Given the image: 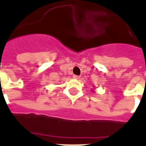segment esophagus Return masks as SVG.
<instances>
[{
    "label": "esophagus",
    "instance_id": "1",
    "mask_svg": "<svg viewBox=\"0 0 146 146\" xmlns=\"http://www.w3.org/2000/svg\"><path fill=\"white\" fill-rule=\"evenodd\" d=\"M73 78L76 79V80H79V79H80V76H73Z\"/></svg>",
    "mask_w": 146,
    "mask_h": 146
}]
</instances>
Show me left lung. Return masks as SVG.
I'll return each mask as SVG.
<instances>
[{"label": "left lung", "instance_id": "left-lung-1", "mask_svg": "<svg viewBox=\"0 0 146 146\" xmlns=\"http://www.w3.org/2000/svg\"><path fill=\"white\" fill-rule=\"evenodd\" d=\"M92 92H95V91H93V90H92Z\"/></svg>", "mask_w": 146, "mask_h": 146}]
</instances>
